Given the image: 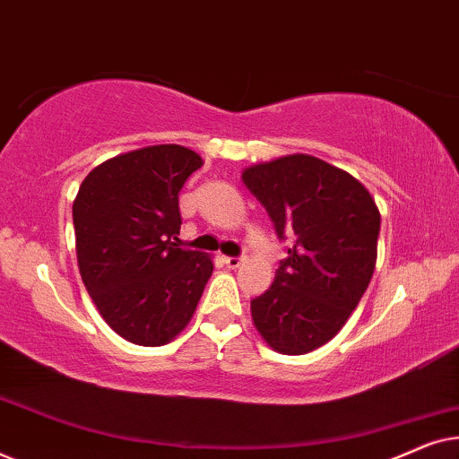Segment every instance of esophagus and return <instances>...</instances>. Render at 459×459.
I'll list each match as a JSON object with an SVG mask.
<instances>
[{
  "label": "esophagus",
  "mask_w": 459,
  "mask_h": 459,
  "mask_svg": "<svg viewBox=\"0 0 459 459\" xmlns=\"http://www.w3.org/2000/svg\"><path fill=\"white\" fill-rule=\"evenodd\" d=\"M223 263L230 269H236V267L242 265V259H240V256H223Z\"/></svg>",
  "instance_id": "esophagus-1"
}]
</instances>
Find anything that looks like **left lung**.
Here are the masks:
<instances>
[{
	"label": "left lung",
	"mask_w": 459,
	"mask_h": 459,
	"mask_svg": "<svg viewBox=\"0 0 459 459\" xmlns=\"http://www.w3.org/2000/svg\"><path fill=\"white\" fill-rule=\"evenodd\" d=\"M242 181L280 240L294 238L273 284L250 300L253 322L278 353H309L336 336L372 280L378 206L353 175L309 154L248 167Z\"/></svg>",
	"instance_id": "obj_1"
}]
</instances>
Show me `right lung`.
I'll return each instance as SVG.
<instances>
[{"mask_svg":"<svg viewBox=\"0 0 459 459\" xmlns=\"http://www.w3.org/2000/svg\"><path fill=\"white\" fill-rule=\"evenodd\" d=\"M203 167L162 143L115 156L83 179L73 204L79 272L104 322L125 341L160 347L186 328L212 273L179 247V192Z\"/></svg>","mask_w":459,"mask_h":459,"instance_id":"1","label":"right lung"}]
</instances>
